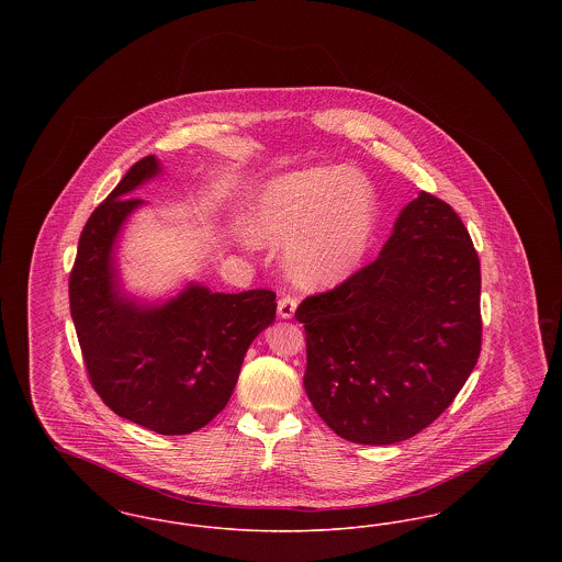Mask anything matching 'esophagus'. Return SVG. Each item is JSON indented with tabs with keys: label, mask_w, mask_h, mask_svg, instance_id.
<instances>
[{
	"label": "esophagus",
	"mask_w": 562,
	"mask_h": 562,
	"mask_svg": "<svg viewBox=\"0 0 562 562\" xmlns=\"http://www.w3.org/2000/svg\"><path fill=\"white\" fill-rule=\"evenodd\" d=\"M294 312H296V299L291 296V294H284V296L278 301V316L284 318V321H289V318H293Z\"/></svg>",
	"instance_id": "34e87169"
}]
</instances>
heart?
<instances>
[{
    "instance_id": "b5f03b06",
    "label": "heart",
    "mask_w": 562,
    "mask_h": 562,
    "mask_svg": "<svg viewBox=\"0 0 562 562\" xmlns=\"http://www.w3.org/2000/svg\"><path fill=\"white\" fill-rule=\"evenodd\" d=\"M376 227L373 183L346 166L284 175L259 191L250 229L255 238L284 246L296 286L326 289L362 266Z\"/></svg>"
}]
</instances>
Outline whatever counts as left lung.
Returning <instances> with one entry per match:
<instances>
[{"label":"left lung","mask_w":562,"mask_h":562,"mask_svg":"<svg viewBox=\"0 0 562 562\" xmlns=\"http://www.w3.org/2000/svg\"><path fill=\"white\" fill-rule=\"evenodd\" d=\"M303 385L324 424L394 445L438 419L481 356V261L453 209L422 191L373 263L294 312Z\"/></svg>","instance_id":"8db88e82"}]
</instances>
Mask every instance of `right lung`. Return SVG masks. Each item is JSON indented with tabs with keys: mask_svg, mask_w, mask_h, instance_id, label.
Here are the masks:
<instances>
[{
	"mask_svg": "<svg viewBox=\"0 0 562 562\" xmlns=\"http://www.w3.org/2000/svg\"><path fill=\"white\" fill-rule=\"evenodd\" d=\"M160 172L156 156L136 161L90 214L69 303L97 394L133 424L181 436L204 428L232 398L246 349L276 318V293H213L191 282L158 305L122 293L115 246L126 218L145 204L131 193Z\"/></svg>",
	"mask_w": 562,
	"mask_h": 562,
	"instance_id": "obj_1",
	"label": "right lung"
}]
</instances>
